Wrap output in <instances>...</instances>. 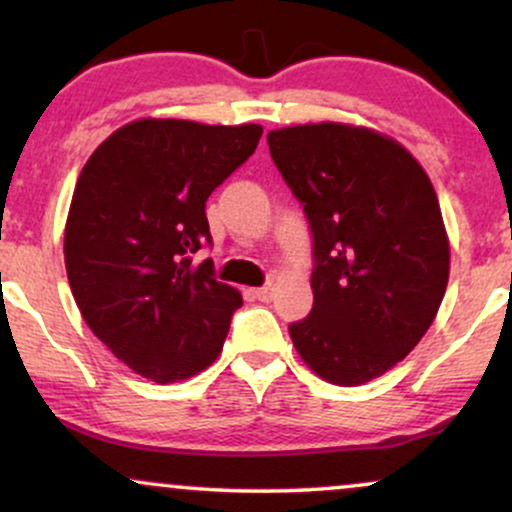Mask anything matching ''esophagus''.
<instances>
[{
    "mask_svg": "<svg viewBox=\"0 0 512 512\" xmlns=\"http://www.w3.org/2000/svg\"><path fill=\"white\" fill-rule=\"evenodd\" d=\"M252 293H255V298H257V301H262V303H269V301H272L274 286H272V284H267V286H262V289H255V291H252Z\"/></svg>",
    "mask_w": 512,
    "mask_h": 512,
    "instance_id": "esophagus-1",
    "label": "esophagus"
}]
</instances>
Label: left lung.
I'll use <instances>...</instances> for the list:
<instances>
[{
	"instance_id": "left-lung-1",
	"label": "left lung",
	"mask_w": 512,
	"mask_h": 512,
	"mask_svg": "<svg viewBox=\"0 0 512 512\" xmlns=\"http://www.w3.org/2000/svg\"><path fill=\"white\" fill-rule=\"evenodd\" d=\"M269 154L313 233V310L293 346L322 380L354 387L421 342L450 272L438 197L404 146L363 127L298 125Z\"/></svg>"
}]
</instances>
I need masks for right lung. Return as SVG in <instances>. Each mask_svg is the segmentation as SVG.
Listing matches in <instances>:
<instances>
[{"label":"right lung","instance_id":"right-lung-1","mask_svg":"<svg viewBox=\"0 0 512 512\" xmlns=\"http://www.w3.org/2000/svg\"><path fill=\"white\" fill-rule=\"evenodd\" d=\"M260 125L137 120L93 151L72 197L64 264L86 325L158 385L197 375L221 354L243 305L192 264L211 245L207 199L255 154Z\"/></svg>","mask_w":512,"mask_h":512}]
</instances>
